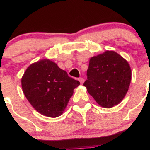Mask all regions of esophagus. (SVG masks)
Masks as SVG:
<instances>
[{"mask_svg":"<svg viewBox=\"0 0 150 150\" xmlns=\"http://www.w3.org/2000/svg\"><path fill=\"white\" fill-rule=\"evenodd\" d=\"M78 81H80L81 84H83V83H84V79H83V78H79V79H78Z\"/></svg>","mask_w":150,"mask_h":150,"instance_id":"34e87169","label":"esophagus"}]
</instances>
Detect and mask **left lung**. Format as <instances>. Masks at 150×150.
<instances>
[{"instance_id":"obj_1","label":"left lung","mask_w":150,"mask_h":150,"mask_svg":"<svg viewBox=\"0 0 150 150\" xmlns=\"http://www.w3.org/2000/svg\"><path fill=\"white\" fill-rule=\"evenodd\" d=\"M131 80L128 62L114 51L91 57L83 86L99 105L111 108L125 97Z\"/></svg>"}]
</instances>
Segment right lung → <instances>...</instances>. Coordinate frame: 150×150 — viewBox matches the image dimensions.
I'll list each match as a JSON object with an SVG mask.
<instances>
[{
  "label": "right lung",
  "instance_id": "add662e5",
  "mask_svg": "<svg viewBox=\"0 0 150 150\" xmlns=\"http://www.w3.org/2000/svg\"><path fill=\"white\" fill-rule=\"evenodd\" d=\"M25 97L36 111L49 117L62 115L80 82L47 59L33 63L21 80Z\"/></svg>",
  "mask_w": 150,
  "mask_h": 150
}]
</instances>
